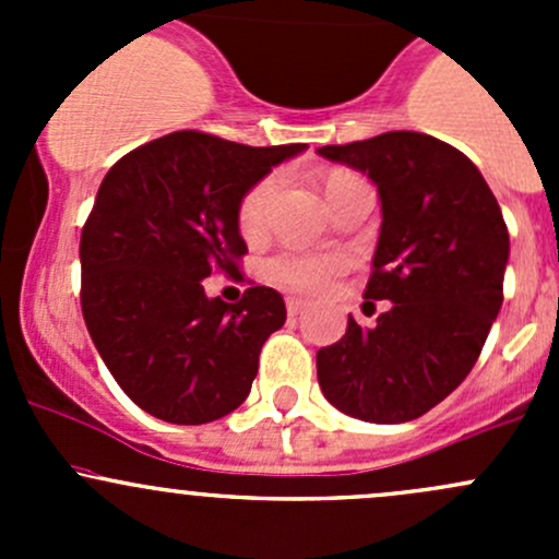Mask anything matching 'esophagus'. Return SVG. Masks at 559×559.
Returning <instances> with one entry per match:
<instances>
[{
    "instance_id": "obj_1",
    "label": "esophagus",
    "mask_w": 559,
    "mask_h": 559,
    "mask_svg": "<svg viewBox=\"0 0 559 559\" xmlns=\"http://www.w3.org/2000/svg\"><path fill=\"white\" fill-rule=\"evenodd\" d=\"M302 308H306V302L297 300V297H289V300H286V313L289 316H300Z\"/></svg>"
}]
</instances>
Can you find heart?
I'll return each mask as SVG.
<instances>
[{
    "label": "heart",
    "instance_id": "1",
    "mask_svg": "<svg viewBox=\"0 0 559 559\" xmlns=\"http://www.w3.org/2000/svg\"><path fill=\"white\" fill-rule=\"evenodd\" d=\"M354 180L359 178L348 173L330 175L324 183L326 200ZM275 191H278V175H267L253 189H248L238 207V227L243 238L253 240L264 233ZM346 257H341V253H281L267 262V275L286 289L316 295V292H324L346 270Z\"/></svg>",
    "mask_w": 559,
    "mask_h": 559
}]
</instances>
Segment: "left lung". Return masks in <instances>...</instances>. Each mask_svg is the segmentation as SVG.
Masks as SVG:
<instances>
[{
	"label": "left lung",
	"mask_w": 559,
	"mask_h": 559,
	"mask_svg": "<svg viewBox=\"0 0 559 559\" xmlns=\"http://www.w3.org/2000/svg\"><path fill=\"white\" fill-rule=\"evenodd\" d=\"M324 159L368 175L381 233L368 300L376 326L348 316L346 335L316 354L324 397L354 419L403 425L465 381L503 306L509 229L465 154L419 132L324 145Z\"/></svg>",
	"instance_id": "left-lung-1"
}]
</instances>
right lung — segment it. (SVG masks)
Returning <instances> with one entry per match:
<instances>
[{"label": "right lung", "instance_id": "right-lung-1", "mask_svg": "<svg viewBox=\"0 0 559 559\" xmlns=\"http://www.w3.org/2000/svg\"><path fill=\"white\" fill-rule=\"evenodd\" d=\"M306 148L173 132L105 175L81 235V308L107 370L145 414L207 425L248 397L262 343L286 321L284 297L251 286L227 306L202 281L238 273L240 202Z\"/></svg>", "mask_w": 559, "mask_h": 559}]
</instances>
